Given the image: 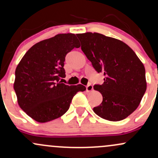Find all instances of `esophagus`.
<instances>
[{"label": "esophagus", "mask_w": 158, "mask_h": 158, "mask_svg": "<svg viewBox=\"0 0 158 158\" xmlns=\"http://www.w3.org/2000/svg\"><path fill=\"white\" fill-rule=\"evenodd\" d=\"M86 90L88 92H90V91H92V90H93V85H88L86 86Z\"/></svg>", "instance_id": "1"}]
</instances>
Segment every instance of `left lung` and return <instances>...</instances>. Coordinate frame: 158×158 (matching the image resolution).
Segmentation results:
<instances>
[{
  "label": "left lung",
  "instance_id": "obj_1",
  "mask_svg": "<svg viewBox=\"0 0 158 158\" xmlns=\"http://www.w3.org/2000/svg\"><path fill=\"white\" fill-rule=\"evenodd\" d=\"M81 49L98 73L104 74L100 92L102 102L94 108L101 118L120 121L139 106L146 90V70L133 50L118 39L97 32L77 34Z\"/></svg>",
  "mask_w": 158,
  "mask_h": 158
}]
</instances>
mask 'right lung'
Here are the masks:
<instances>
[{"label":"right lung","instance_id":"1","mask_svg":"<svg viewBox=\"0 0 158 158\" xmlns=\"http://www.w3.org/2000/svg\"><path fill=\"white\" fill-rule=\"evenodd\" d=\"M80 44L75 34H58L34 44L15 69L14 90L20 108L39 123L59 118L68 111L74 96L85 91L82 85H67L65 56Z\"/></svg>","mask_w":158,"mask_h":158}]
</instances>
